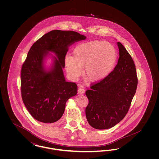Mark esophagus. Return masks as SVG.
<instances>
[{
    "mask_svg": "<svg viewBox=\"0 0 159 159\" xmlns=\"http://www.w3.org/2000/svg\"><path fill=\"white\" fill-rule=\"evenodd\" d=\"M78 93L80 94H83L84 93V89L82 86H80L78 88Z\"/></svg>",
    "mask_w": 159,
    "mask_h": 159,
    "instance_id": "obj_1",
    "label": "esophagus"
}]
</instances>
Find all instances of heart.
Returning a JSON list of instances; mask_svg holds the SVG:
<instances>
[{
  "instance_id": "obj_1",
  "label": "heart",
  "mask_w": 159,
  "mask_h": 159,
  "mask_svg": "<svg viewBox=\"0 0 159 159\" xmlns=\"http://www.w3.org/2000/svg\"><path fill=\"white\" fill-rule=\"evenodd\" d=\"M117 59L116 49L111 43L94 40L77 46L73 57L67 55L65 66L70 77L74 80L82 74L91 82H98L113 71Z\"/></svg>"
}]
</instances>
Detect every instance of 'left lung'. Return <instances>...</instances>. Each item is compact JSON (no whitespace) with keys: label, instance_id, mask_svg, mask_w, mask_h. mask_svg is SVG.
<instances>
[{"label":"left lung","instance_id":"left-lung-1","mask_svg":"<svg viewBox=\"0 0 159 159\" xmlns=\"http://www.w3.org/2000/svg\"><path fill=\"white\" fill-rule=\"evenodd\" d=\"M118 62L105 79L91 83L85 93L89 100L85 113L93 128H111L126 116L136 92L138 77L130 55L120 42Z\"/></svg>","mask_w":159,"mask_h":159}]
</instances>
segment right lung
I'll use <instances>...</instances> for the list:
<instances>
[{
    "instance_id": "right-lung-1",
    "label": "right lung",
    "mask_w": 159,
    "mask_h": 159,
    "mask_svg": "<svg viewBox=\"0 0 159 159\" xmlns=\"http://www.w3.org/2000/svg\"><path fill=\"white\" fill-rule=\"evenodd\" d=\"M85 39L74 31L54 30L31 46L21 67V92L24 105L34 119L45 123L58 121L67 100L77 94V84L66 81L62 68L68 46ZM47 51L53 52L58 58L49 72L43 66Z\"/></svg>"
}]
</instances>
